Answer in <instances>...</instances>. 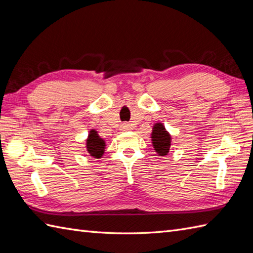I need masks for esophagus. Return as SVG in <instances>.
<instances>
[{
  "label": "esophagus",
  "instance_id": "34e87169",
  "mask_svg": "<svg viewBox=\"0 0 253 253\" xmlns=\"http://www.w3.org/2000/svg\"><path fill=\"white\" fill-rule=\"evenodd\" d=\"M131 130V126L128 123H122L121 125V131H130Z\"/></svg>",
  "mask_w": 253,
  "mask_h": 253
}]
</instances>
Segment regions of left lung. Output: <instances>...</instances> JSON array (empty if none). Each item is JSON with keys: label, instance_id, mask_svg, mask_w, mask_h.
I'll return each mask as SVG.
<instances>
[{"label": "left lung", "instance_id": "left-lung-1", "mask_svg": "<svg viewBox=\"0 0 253 253\" xmlns=\"http://www.w3.org/2000/svg\"><path fill=\"white\" fill-rule=\"evenodd\" d=\"M151 141H153L154 148L159 156H166L170 150L171 136L166 131V127L162 123H156L153 133H151Z\"/></svg>", "mask_w": 253, "mask_h": 253}]
</instances>
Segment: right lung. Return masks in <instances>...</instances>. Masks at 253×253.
<instances>
[{"label":"right lung","instance_id":"add662e5","mask_svg":"<svg viewBox=\"0 0 253 253\" xmlns=\"http://www.w3.org/2000/svg\"><path fill=\"white\" fill-rule=\"evenodd\" d=\"M86 148L89 155L95 157V158H100V157L103 156L105 149V142L103 138H100L98 136L96 131L92 130L89 132V135L86 141Z\"/></svg>","mask_w":253,"mask_h":253}]
</instances>
